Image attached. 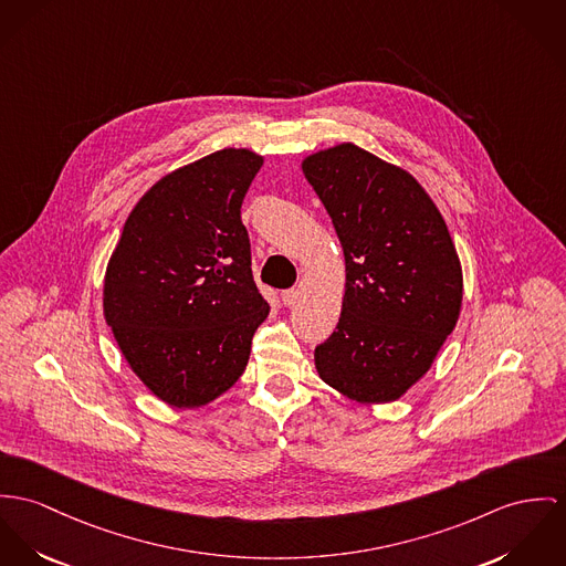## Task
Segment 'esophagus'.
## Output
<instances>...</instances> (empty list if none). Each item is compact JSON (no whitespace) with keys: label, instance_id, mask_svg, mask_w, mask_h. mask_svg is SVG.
I'll return each instance as SVG.
<instances>
[{"label":"esophagus","instance_id":"1","mask_svg":"<svg viewBox=\"0 0 566 566\" xmlns=\"http://www.w3.org/2000/svg\"><path fill=\"white\" fill-rule=\"evenodd\" d=\"M282 304L284 305H293L297 302V297H300V291H295V289H289V291H282Z\"/></svg>","mask_w":566,"mask_h":566}]
</instances>
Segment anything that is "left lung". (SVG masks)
<instances>
[{
	"label": "left lung",
	"instance_id": "obj_1",
	"mask_svg": "<svg viewBox=\"0 0 566 566\" xmlns=\"http://www.w3.org/2000/svg\"><path fill=\"white\" fill-rule=\"evenodd\" d=\"M345 252L334 334L318 377L355 402L384 405L418 384L463 302V271L436 202L407 170L343 142L302 161Z\"/></svg>",
	"mask_w": 566,
	"mask_h": 566
}]
</instances>
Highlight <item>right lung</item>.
I'll return each mask as SVG.
<instances>
[{
	"mask_svg": "<svg viewBox=\"0 0 566 566\" xmlns=\"http://www.w3.org/2000/svg\"><path fill=\"white\" fill-rule=\"evenodd\" d=\"M262 161L250 148H221L159 178L107 262L105 321L139 381L178 409L237 384L269 314L241 221Z\"/></svg>",
	"mask_w": 566,
	"mask_h": 566,
	"instance_id": "right-lung-1",
	"label": "right lung"
}]
</instances>
